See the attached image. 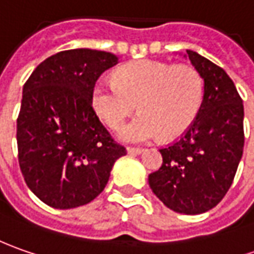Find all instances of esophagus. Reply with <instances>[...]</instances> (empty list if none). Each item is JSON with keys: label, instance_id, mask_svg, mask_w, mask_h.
Masks as SVG:
<instances>
[{"label": "esophagus", "instance_id": "esophagus-1", "mask_svg": "<svg viewBox=\"0 0 254 254\" xmlns=\"http://www.w3.org/2000/svg\"><path fill=\"white\" fill-rule=\"evenodd\" d=\"M127 154H133V156H136V154L142 153V152H143V149H139V147H127Z\"/></svg>", "mask_w": 254, "mask_h": 254}]
</instances>
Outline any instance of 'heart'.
Here are the masks:
<instances>
[{"label":"heart","instance_id":"obj_1","mask_svg":"<svg viewBox=\"0 0 254 254\" xmlns=\"http://www.w3.org/2000/svg\"><path fill=\"white\" fill-rule=\"evenodd\" d=\"M115 77L117 81L101 80L94 85L91 104L112 129L121 127L137 104L140 114L119 130L122 140L142 143L159 136L171 140L197 118L204 83L192 66L139 60L121 67Z\"/></svg>","mask_w":254,"mask_h":254}]
</instances>
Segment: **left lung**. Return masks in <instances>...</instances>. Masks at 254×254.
<instances>
[{"label":"left lung","instance_id":"1","mask_svg":"<svg viewBox=\"0 0 254 254\" xmlns=\"http://www.w3.org/2000/svg\"><path fill=\"white\" fill-rule=\"evenodd\" d=\"M186 59L204 81L197 118L181 139L160 149L162 167L149 176L156 197L174 212L204 214L232 186L243 154V102L225 70L197 52Z\"/></svg>","mask_w":254,"mask_h":254}]
</instances>
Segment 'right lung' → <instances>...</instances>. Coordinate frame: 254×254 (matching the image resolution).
I'll return each mask as SVG.
<instances>
[{"label":"right lung","instance_id":"add662e5","mask_svg":"<svg viewBox=\"0 0 254 254\" xmlns=\"http://www.w3.org/2000/svg\"><path fill=\"white\" fill-rule=\"evenodd\" d=\"M118 64L110 52L73 49L33 70L16 121L19 166L32 192L46 205L70 209L100 195L114 163L125 156L91 105L92 88Z\"/></svg>","mask_w":254,"mask_h":254}]
</instances>
